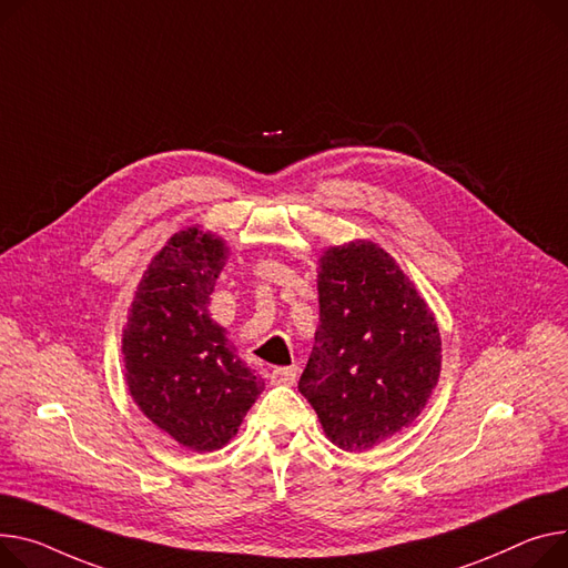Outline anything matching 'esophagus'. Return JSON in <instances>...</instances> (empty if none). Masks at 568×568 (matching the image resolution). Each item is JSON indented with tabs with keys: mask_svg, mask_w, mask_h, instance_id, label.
I'll return each mask as SVG.
<instances>
[{
	"mask_svg": "<svg viewBox=\"0 0 568 568\" xmlns=\"http://www.w3.org/2000/svg\"><path fill=\"white\" fill-rule=\"evenodd\" d=\"M272 382L283 384V386H292V384L296 382V365L274 367V369H272Z\"/></svg>",
	"mask_w": 568,
	"mask_h": 568,
	"instance_id": "1",
	"label": "esophagus"
}]
</instances>
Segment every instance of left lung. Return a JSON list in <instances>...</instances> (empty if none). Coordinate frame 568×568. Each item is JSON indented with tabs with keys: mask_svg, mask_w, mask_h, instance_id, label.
Listing matches in <instances>:
<instances>
[{
	"mask_svg": "<svg viewBox=\"0 0 568 568\" xmlns=\"http://www.w3.org/2000/svg\"><path fill=\"white\" fill-rule=\"evenodd\" d=\"M320 326L298 390L324 434L363 452L406 429L440 374L434 313L399 264L372 242L320 257Z\"/></svg>",
	"mask_w": 568,
	"mask_h": 568,
	"instance_id": "8db88e82",
	"label": "left lung"
}]
</instances>
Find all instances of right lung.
I'll list each match as a JSON object with an SVG mask.
<instances>
[{
    "mask_svg": "<svg viewBox=\"0 0 568 568\" xmlns=\"http://www.w3.org/2000/svg\"><path fill=\"white\" fill-rule=\"evenodd\" d=\"M225 257L229 248L212 233H175L148 264L123 331L132 399L194 452L229 443L264 388L207 311Z\"/></svg>",
    "mask_w": 568,
    "mask_h": 568,
    "instance_id": "obj_1",
    "label": "right lung"
}]
</instances>
